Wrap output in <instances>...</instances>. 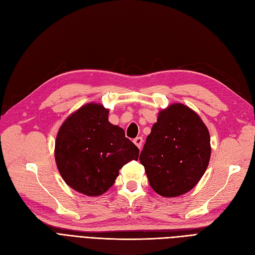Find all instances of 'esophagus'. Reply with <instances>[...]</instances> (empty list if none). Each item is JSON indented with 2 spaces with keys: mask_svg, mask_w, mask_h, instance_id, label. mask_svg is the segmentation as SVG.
<instances>
[{
  "mask_svg": "<svg viewBox=\"0 0 255 255\" xmlns=\"http://www.w3.org/2000/svg\"><path fill=\"white\" fill-rule=\"evenodd\" d=\"M142 142H143V139H142V137H136L135 139H134V143L138 146V148L139 149H141V146H142Z\"/></svg>",
  "mask_w": 255,
  "mask_h": 255,
  "instance_id": "esophagus-1",
  "label": "esophagus"
}]
</instances>
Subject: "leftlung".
Here are the masks:
<instances>
[{"mask_svg":"<svg viewBox=\"0 0 255 255\" xmlns=\"http://www.w3.org/2000/svg\"><path fill=\"white\" fill-rule=\"evenodd\" d=\"M211 136L200 116L182 103L158 113L139 160L153 190L165 198L194 188L211 158Z\"/></svg>","mask_w":255,"mask_h":255,"instance_id":"8db88e82","label":"left lung"}]
</instances>
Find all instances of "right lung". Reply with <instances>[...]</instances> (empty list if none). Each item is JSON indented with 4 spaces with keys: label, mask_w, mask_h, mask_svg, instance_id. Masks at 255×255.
I'll return each mask as SVG.
<instances>
[{
    "label": "right lung",
    "mask_w": 255,
    "mask_h": 255,
    "mask_svg": "<svg viewBox=\"0 0 255 255\" xmlns=\"http://www.w3.org/2000/svg\"><path fill=\"white\" fill-rule=\"evenodd\" d=\"M109 114L102 104H85L63 122L56 136L54 155L61 177L89 197L109 190L120 169L139 155L123 128L109 121Z\"/></svg>",
    "instance_id": "add662e5"
}]
</instances>
